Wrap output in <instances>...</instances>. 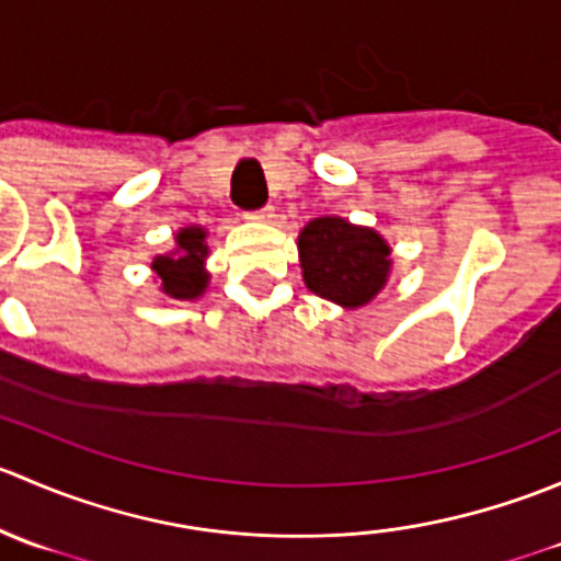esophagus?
<instances>
[{
  "mask_svg": "<svg viewBox=\"0 0 561 561\" xmlns=\"http://www.w3.org/2000/svg\"><path fill=\"white\" fill-rule=\"evenodd\" d=\"M247 219H252V222H271V219H274V206H263V208H254V211H247Z\"/></svg>",
  "mask_w": 561,
  "mask_h": 561,
  "instance_id": "34e87169",
  "label": "esophagus"
}]
</instances>
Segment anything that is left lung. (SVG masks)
Wrapping results in <instances>:
<instances>
[{"label": "left lung", "instance_id": "obj_1", "mask_svg": "<svg viewBox=\"0 0 561 561\" xmlns=\"http://www.w3.org/2000/svg\"><path fill=\"white\" fill-rule=\"evenodd\" d=\"M298 252L309 290L342 307H364L388 279L386 241L375 230L355 228L347 219H312L298 236Z\"/></svg>", "mask_w": 561, "mask_h": 561}]
</instances>
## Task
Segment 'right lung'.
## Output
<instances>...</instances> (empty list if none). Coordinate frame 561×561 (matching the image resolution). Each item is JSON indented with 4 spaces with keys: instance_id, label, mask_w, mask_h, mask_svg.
<instances>
[{
    "instance_id": "1",
    "label": "right lung",
    "mask_w": 561,
    "mask_h": 561,
    "mask_svg": "<svg viewBox=\"0 0 561 561\" xmlns=\"http://www.w3.org/2000/svg\"><path fill=\"white\" fill-rule=\"evenodd\" d=\"M203 239H206L203 228H184L175 236L179 249L173 254H160L151 263L162 279V290L171 298H197L206 290L208 274L203 271V260L208 247L203 244Z\"/></svg>"
}]
</instances>
